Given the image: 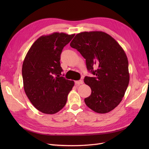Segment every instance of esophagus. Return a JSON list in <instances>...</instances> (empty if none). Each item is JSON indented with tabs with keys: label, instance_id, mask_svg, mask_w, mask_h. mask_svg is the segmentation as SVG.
<instances>
[{
	"label": "esophagus",
	"instance_id": "esophagus-1",
	"mask_svg": "<svg viewBox=\"0 0 149 149\" xmlns=\"http://www.w3.org/2000/svg\"><path fill=\"white\" fill-rule=\"evenodd\" d=\"M83 83V81L82 80H79V81H75V84L76 85H79V84H81Z\"/></svg>",
	"mask_w": 149,
	"mask_h": 149
}]
</instances>
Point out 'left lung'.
<instances>
[{
	"label": "left lung",
	"mask_w": 149,
	"mask_h": 149,
	"mask_svg": "<svg viewBox=\"0 0 149 149\" xmlns=\"http://www.w3.org/2000/svg\"><path fill=\"white\" fill-rule=\"evenodd\" d=\"M70 46L86 59L88 71L84 82L91 89L84 99L86 106L97 113H107L118 106L129 83V63L124 49L111 35L101 31L76 35Z\"/></svg>",
	"instance_id": "left-lung-1"
}]
</instances>
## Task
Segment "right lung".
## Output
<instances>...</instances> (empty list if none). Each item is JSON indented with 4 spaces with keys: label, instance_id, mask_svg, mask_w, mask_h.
I'll use <instances>...</instances> for the list:
<instances>
[{
    "label": "right lung",
    "instance_id": "right-lung-1",
    "mask_svg": "<svg viewBox=\"0 0 149 149\" xmlns=\"http://www.w3.org/2000/svg\"><path fill=\"white\" fill-rule=\"evenodd\" d=\"M75 34L55 32L39 37L25 56L22 65L24 88L33 106L45 114L62 109L74 85L61 76L60 55Z\"/></svg>",
    "mask_w": 149,
    "mask_h": 149
}]
</instances>
